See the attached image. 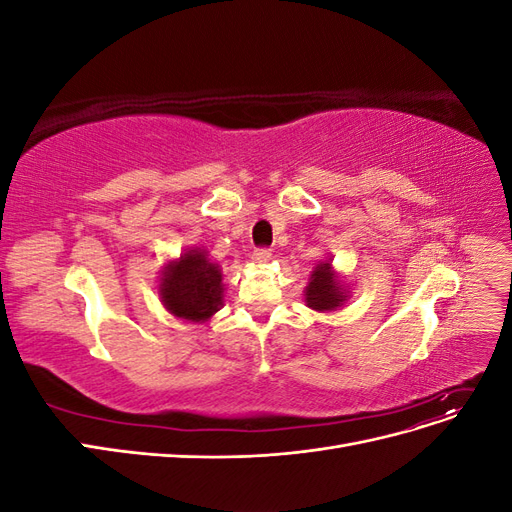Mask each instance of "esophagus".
Listing matches in <instances>:
<instances>
[{"label":"esophagus","instance_id":"esophagus-1","mask_svg":"<svg viewBox=\"0 0 512 512\" xmlns=\"http://www.w3.org/2000/svg\"><path fill=\"white\" fill-rule=\"evenodd\" d=\"M252 260L258 262V265H262V262H269L271 250H267V247H258V250H254V254H252Z\"/></svg>","mask_w":512,"mask_h":512}]
</instances>
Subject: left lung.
Wrapping results in <instances>:
<instances>
[{
  "label": "left lung",
  "instance_id": "8db88e82",
  "mask_svg": "<svg viewBox=\"0 0 512 512\" xmlns=\"http://www.w3.org/2000/svg\"><path fill=\"white\" fill-rule=\"evenodd\" d=\"M346 297V288L337 280L331 262H320L312 271V277H309V284L305 288L307 307L316 309V312H331V309L342 307Z\"/></svg>",
  "mask_w": 512,
  "mask_h": 512
}]
</instances>
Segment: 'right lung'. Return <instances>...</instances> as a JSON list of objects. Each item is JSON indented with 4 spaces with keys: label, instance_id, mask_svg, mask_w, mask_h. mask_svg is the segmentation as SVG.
<instances>
[{
    "label": "right lung",
    "instance_id": "add662e5",
    "mask_svg": "<svg viewBox=\"0 0 512 512\" xmlns=\"http://www.w3.org/2000/svg\"><path fill=\"white\" fill-rule=\"evenodd\" d=\"M160 299L177 318L190 322L209 320L224 303L220 265L211 262L205 250L192 247L164 267Z\"/></svg>",
    "mask_w": 512,
    "mask_h": 512
}]
</instances>
